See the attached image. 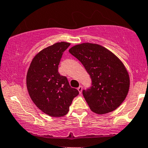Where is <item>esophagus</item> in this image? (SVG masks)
I'll return each instance as SVG.
<instances>
[{"mask_svg": "<svg viewBox=\"0 0 148 148\" xmlns=\"http://www.w3.org/2000/svg\"><path fill=\"white\" fill-rule=\"evenodd\" d=\"M77 90H78V91H79V93L81 94L82 91V86H79V87L77 88Z\"/></svg>", "mask_w": 148, "mask_h": 148, "instance_id": "obj_1", "label": "esophagus"}]
</instances>
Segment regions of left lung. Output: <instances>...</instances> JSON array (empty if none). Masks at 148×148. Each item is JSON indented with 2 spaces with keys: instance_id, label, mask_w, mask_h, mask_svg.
<instances>
[{
  "instance_id": "1",
  "label": "left lung",
  "mask_w": 148,
  "mask_h": 148,
  "mask_svg": "<svg viewBox=\"0 0 148 148\" xmlns=\"http://www.w3.org/2000/svg\"><path fill=\"white\" fill-rule=\"evenodd\" d=\"M82 64L91 79V86L82 91L90 109L103 114L115 110L128 93L130 77L121 60L98 44L84 43L69 50Z\"/></svg>"
}]
</instances>
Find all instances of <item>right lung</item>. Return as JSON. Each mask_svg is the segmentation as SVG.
Instances as JSON below:
<instances>
[{
	"instance_id": "1",
	"label": "right lung",
	"mask_w": 148,
	"mask_h": 148,
	"mask_svg": "<svg viewBox=\"0 0 148 148\" xmlns=\"http://www.w3.org/2000/svg\"><path fill=\"white\" fill-rule=\"evenodd\" d=\"M70 45L56 43L42 50L34 57L27 73V91L33 102L53 117L65 116L73 100L79 94L70 86L67 77L58 72L62 55Z\"/></svg>"
}]
</instances>
